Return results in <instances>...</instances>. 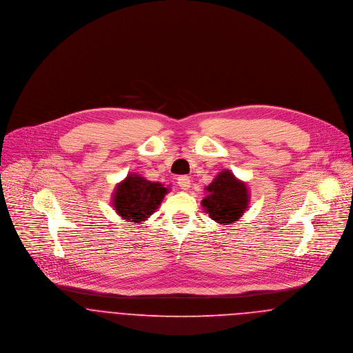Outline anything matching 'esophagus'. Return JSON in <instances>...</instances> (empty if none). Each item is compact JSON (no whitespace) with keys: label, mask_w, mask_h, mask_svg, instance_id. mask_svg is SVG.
I'll list each match as a JSON object with an SVG mask.
<instances>
[{"label":"esophagus","mask_w":353,"mask_h":353,"mask_svg":"<svg viewBox=\"0 0 353 353\" xmlns=\"http://www.w3.org/2000/svg\"><path fill=\"white\" fill-rule=\"evenodd\" d=\"M190 182H192L190 178L186 176V175H182V176L178 178V185H179V188L183 189V190H188V189L190 188Z\"/></svg>","instance_id":"34e87169"}]
</instances>
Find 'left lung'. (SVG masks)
<instances>
[{"label": "left lung", "instance_id": "8db88e82", "mask_svg": "<svg viewBox=\"0 0 353 353\" xmlns=\"http://www.w3.org/2000/svg\"><path fill=\"white\" fill-rule=\"evenodd\" d=\"M208 196L201 201L212 220L227 225L242 217L249 206L248 185L230 171H221L210 185L205 188Z\"/></svg>", "mask_w": 353, "mask_h": 353}]
</instances>
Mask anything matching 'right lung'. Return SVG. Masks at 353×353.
Returning a JSON list of instances; mask_svg holds the SVG:
<instances>
[{"instance_id": "1", "label": "right lung", "mask_w": 353, "mask_h": 353, "mask_svg": "<svg viewBox=\"0 0 353 353\" xmlns=\"http://www.w3.org/2000/svg\"><path fill=\"white\" fill-rule=\"evenodd\" d=\"M167 193L164 185L130 174L117 186L112 206L123 220L141 223L159 208Z\"/></svg>"}]
</instances>
